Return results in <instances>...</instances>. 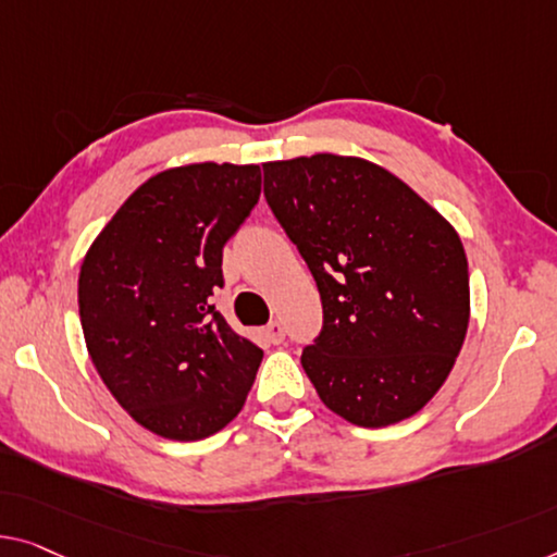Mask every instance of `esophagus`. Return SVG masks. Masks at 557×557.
I'll return each instance as SVG.
<instances>
[{
    "mask_svg": "<svg viewBox=\"0 0 557 557\" xmlns=\"http://www.w3.org/2000/svg\"><path fill=\"white\" fill-rule=\"evenodd\" d=\"M264 337H268L272 345H280L282 339H285V327H282V322L272 320L270 325H264Z\"/></svg>",
    "mask_w": 557,
    "mask_h": 557,
    "instance_id": "obj_1",
    "label": "esophagus"
}]
</instances>
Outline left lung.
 Listing matches in <instances>:
<instances>
[{
    "instance_id": "left-lung-1",
    "label": "left lung",
    "mask_w": 557,
    "mask_h": 557,
    "mask_svg": "<svg viewBox=\"0 0 557 557\" xmlns=\"http://www.w3.org/2000/svg\"><path fill=\"white\" fill-rule=\"evenodd\" d=\"M264 197L318 282L322 330L302 368L360 428L412 418L450 375L470 322L458 232L393 172L320 152L264 162Z\"/></svg>"
}]
</instances>
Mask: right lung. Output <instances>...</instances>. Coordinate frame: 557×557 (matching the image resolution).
Masks as SVG:
<instances>
[{
	"mask_svg": "<svg viewBox=\"0 0 557 557\" xmlns=\"http://www.w3.org/2000/svg\"><path fill=\"white\" fill-rule=\"evenodd\" d=\"M257 164L197 162L149 177L79 270L87 352L129 418L168 440H202L237 418L262 350L214 310L222 247L260 199Z\"/></svg>",
	"mask_w": 557,
	"mask_h": 557,
	"instance_id": "add662e5",
	"label": "right lung"
}]
</instances>
